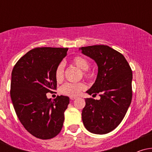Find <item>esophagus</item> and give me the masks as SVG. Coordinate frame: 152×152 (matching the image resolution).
<instances>
[{
  "label": "esophagus",
  "mask_w": 152,
  "mask_h": 152,
  "mask_svg": "<svg viewBox=\"0 0 152 152\" xmlns=\"http://www.w3.org/2000/svg\"><path fill=\"white\" fill-rule=\"evenodd\" d=\"M77 97L76 96H70V99H71V100H74V99H76Z\"/></svg>",
  "instance_id": "obj_1"
}]
</instances>
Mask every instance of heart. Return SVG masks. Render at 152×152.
<instances>
[{"label": "heart", "instance_id": "b5f03b06", "mask_svg": "<svg viewBox=\"0 0 152 152\" xmlns=\"http://www.w3.org/2000/svg\"><path fill=\"white\" fill-rule=\"evenodd\" d=\"M72 63L75 66H76L78 69H80L83 71V75L85 76H88V74L86 72V70L89 68V62L84 57L81 56H76L72 58ZM64 64L63 63H60L57 66L55 71V77L58 82L61 81L64 78ZM85 84L82 82L78 83H66L61 87V93L64 95L69 96H77L82 90L85 88Z\"/></svg>", "mask_w": 152, "mask_h": 152}]
</instances>
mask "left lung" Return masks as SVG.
<instances>
[{
    "label": "left lung",
    "instance_id": "8db88e82",
    "mask_svg": "<svg viewBox=\"0 0 152 152\" xmlns=\"http://www.w3.org/2000/svg\"><path fill=\"white\" fill-rule=\"evenodd\" d=\"M98 66L95 83L86 93L100 94L101 99H85L82 121L88 132L96 134L109 133L121 123L132 99V71L121 53L104 45L79 48Z\"/></svg>",
    "mask_w": 152,
    "mask_h": 152
}]
</instances>
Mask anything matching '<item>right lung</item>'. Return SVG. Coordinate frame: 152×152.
Returning a JSON list of instances; mask_svg holds the SVG:
<instances>
[{
    "instance_id": "add662e5",
    "label": "right lung",
    "mask_w": 152,
    "mask_h": 152,
    "mask_svg": "<svg viewBox=\"0 0 152 152\" xmlns=\"http://www.w3.org/2000/svg\"><path fill=\"white\" fill-rule=\"evenodd\" d=\"M68 50L34 48L19 59L12 71L10 98L15 111L24 128L38 139L55 137L64 124L69 98L58 96L51 101L46 94L56 89L55 71Z\"/></svg>"
}]
</instances>
